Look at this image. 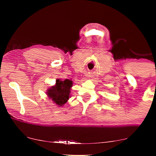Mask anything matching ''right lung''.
<instances>
[{
    "label": "right lung",
    "instance_id": "right-lung-1",
    "mask_svg": "<svg viewBox=\"0 0 156 156\" xmlns=\"http://www.w3.org/2000/svg\"><path fill=\"white\" fill-rule=\"evenodd\" d=\"M72 87V82L71 80H65L62 81L57 80L55 86L49 89L47 94L55 103L61 106L69 99L70 89Z\"/></svg>",
    "mask_w": 156,
    "mask_h": 156
}]
</instances>
